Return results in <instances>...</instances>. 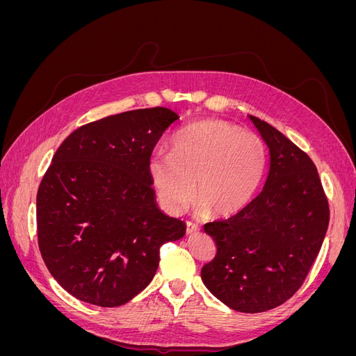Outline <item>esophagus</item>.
I'll list each match as a JSON object with an SVG mask.
<instances>
[{
    "label": "esophagus",
    "mask_w": 356,
    "mask_h": 356,
    "mask_svg": "<svg viewBox=\"0 0 356 356\" xmlns=\"http://www.w3.org/2000/svg\"><path fill=\"white\" fill-rule=\"evenodd\" d=\"M199 230H200V227H199L196 222H191V221L186 222V232H187V234H193V233H196Z\"/></svg>",
    "instance_id": "34e87169"
}]
</instances>
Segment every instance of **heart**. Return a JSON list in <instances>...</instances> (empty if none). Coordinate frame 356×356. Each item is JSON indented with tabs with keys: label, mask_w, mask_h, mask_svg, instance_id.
Segmentation results:
<instances>
[{
	"label": "heart",
	"mask_w": 356,
	"mask_h": 356,
	"mask_svg": "<svg viewBox=\"0 0 356 356\" xmlns=\"http://www.w3.org/2000/svg\"><path fill=\"white\" fill-rule=\"evenodd\" d=\"M266 160L260 136L211 118L179 131L170 139V154H153L148 172L159 200L172 213L184 211L196 193L200 211L229 217L255 195Z\"/></svg>",
	"instance_id": "heart-1"
}]
</instances>
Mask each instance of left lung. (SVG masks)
Returning <instances> with one entry per match:
<instances>
[{
	"mask_svg": "<svg viewBox=\"0 0 356 356\" xmlns=\"http://www.w3.org/2000/svg\"><path fill=\"white\" fill-rule=\"evenodd\" d=\"M248 117L270 153L266 184L233 217L203 225L217 254L200 276L225 306L258 314L285 303L305 282L330 208L312 159L273 126Z\"/></svg>",
	"mask_w": 356,
	"mask_h": 356,
	"instance_id": "left-lung-1",
	"label": "left lung"
}]
</instances>
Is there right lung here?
Here are the masks:
<instances>
[{
    "label": "right lung",
    "mask_w": 356,
    "mask_h": 356,
    "mask_svg": "<svg viewBox=\"0 0 356 356\" xmlns=\"http://www.w3.org/2000/svg\"><path fill=\"white\" fill-rule=\"evenodd\" d=\"M156 106L108 115L60 144L37 193L42 260L71 296L101 307L127 303L152 282L160 246L186 224L159 209L148 161L178 120Z\"/></svg>",
    "instance_id": "1"
}]
</instances>
